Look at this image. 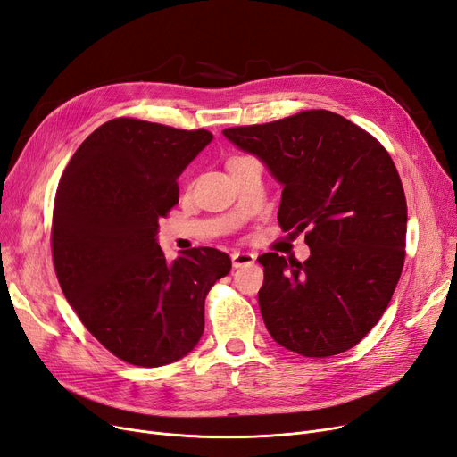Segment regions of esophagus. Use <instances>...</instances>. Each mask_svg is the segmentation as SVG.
<instances>
[{"mask_svg":"<svg viewBox=\"0 0 457 457\" xmlns=\"http://www.w3.org/2000/svg\"><path fill=\"white\" fill-rule=\"evenodd\" d=\"M254 262H256V256L252 254V252H241V250L231 252L233 267H245V265H252Z\"/></svg>","mask_w":457,"mask_h":457,"instance_id":"esophagus-1","label":"esophagus"}]
</instances>
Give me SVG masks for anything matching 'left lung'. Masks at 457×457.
<instances>
[{
  "label": "left lung",
  "instance_id": "obj_1",
  "mask_svg": "<svg viewBox=\"0 0 457 457\" xmlns=\"http://www.w3.org/2000/svg\"><path fill=\"white\" fill-rule=\"evenodd\" d=\"M224 137L282 186L278 222L303 233L305 262L262 254L260 311L273 339L307 358L356 346L401 277L407 201L397 169L365 129L331 111H303Z\"/></svg>",
  "mask_w": 457,
  "mask_h": 457
}]
</instances>
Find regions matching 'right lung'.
I'll list each match as a JSON object with an SVG mask.
<instances>
[{
    "label": "right lung",
    "mask_w": 457,
    "mask_h": 457,
    "mask_svg": "<svg viewBox=\"0 0 457 457\" xmlns=\"http://www.w3.org/2000/svg\"><path fill=\"white\" fill-rule=\"evenodd\" d=\"M211 141L205 129L114 118L84 139L60 179L53 258L62 292L96 339L131 365L190 353L205 328V295L231 269L216 248L167 262L158 245L177 179Z\"/></svg>",
    "instance_id": "add662e5"
}]
</instances>
